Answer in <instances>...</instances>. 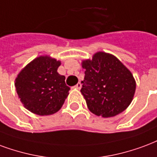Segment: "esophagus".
<instances>
[{
	"label": "esophagus",
	"mask_w": 157,
	"mask_h": 157,
	"mask_svg": "<svg viewBox=\"0 0 157 157\" xmlns=\"http://www.w3.org/2000/svg\"><path fill=\"white\" fill-rule=\"evenodd\" d=\"M75 87L76 88V89H81V88H82V84H81L80 82H78V83L75 86Z\"/></svg>",
	"instance_id": "34e87169"
}]
</instances>
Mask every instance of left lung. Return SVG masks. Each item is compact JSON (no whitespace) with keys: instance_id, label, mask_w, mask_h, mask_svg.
<instances>
[{"instance_id":"obj_1","label":"left lung","mask_w":157,"mask_h":157,"mask_svg":"<svg viewBox=\"0 0 157 157\" xmlns=\"http://www.w3.org/2000/svg\"><path fill=\"white\" fill-rule=\"evenodd\" d=\"M86 69L81 92L93 114L111 117L132 101L136 82L132 72L115 56L99 52L82 61Z\"/></svg>"}]
</instances>
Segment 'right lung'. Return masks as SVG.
<instances>
[{"label": "right lung", "instance_id": "right-lung-1", "mask_svg": "<svg viewBox=\"0 0 157 157\" xmlns=\"http://www.w3.org/2000/svg\"><path fill=\"white\" fill-rule=\"evenodd\" d=\"M61 61L39 56L24 67L16 78L18 96L28 111L39 116L57 112L69 95L64 75L57 72Z\"/></svg>", "mask_w": 157, "mask_h": 157}]
</instances>
